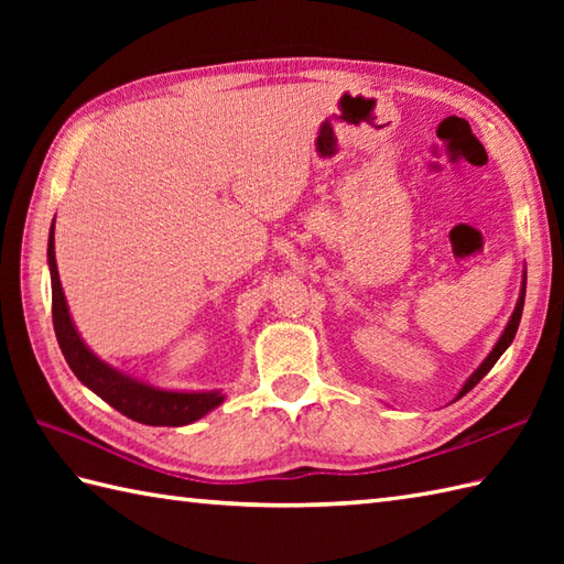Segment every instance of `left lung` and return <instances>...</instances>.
<instances>
[{
    "mask_svg": "<svg viewBox=\"0 0 564 564\" xmlns=\"http://www.w3.org/2000/svg\"><path fill=\"white\" fill-rule=\"evenodd\" d=\"M523 301H525V281H523V289H521V295H519L517 310H513V315H511V319H509L507 329L501 332L499 341L495 344V349L489 351V356L485 358L482 366L477 368L470 378H467V382H465V386H463V388H460V392H458V398H463L465 392H470V390L477 386V382H480V380L489 373V370H492V366L499 361V356L509 349V344L513 341V337H517V329H519V322H521V313H523ZM458 398H455V400H458Z\"/></svg>",
    "mask_w": 564,
    "mask_h": 564,
    "instance_id": "left-lung-1",
    "label": "left lung"
}]
</instances>
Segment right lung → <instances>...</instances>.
<instances>
[{
  "instance_id": "right-lung-1",
  "label": "right lung",
  "mask_w": 564,
  "mask_h": 564,
  "mask_svg": "<svg viewBox=\"0 0 564 564\" xmlns=\"http://www.w3.org/2000/svg\"><path fill=\"white\" fill-rule=\"evenodd\" d=\"M47 267H51L53 289V327L59 349H63L72 373L91 392H97L104 402H109L113 410L133 419V422L148 426H184L223 404L225 394H220L218 390L174 392L152 388L148 382H140L121 373V370L111 368L109 364H104L99 356H94L87 349V344L82 341L75 325H72L63 285H59L55 263V220L51 225V237H47Z\"/></svg>"
}]
</instances>
